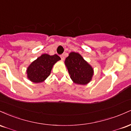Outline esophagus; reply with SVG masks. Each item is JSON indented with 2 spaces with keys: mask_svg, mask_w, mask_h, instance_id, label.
I'll use <instances>...</instances> for the list:
<instances>
[{
  "mask_svg": "<svg viewBox=\"0 0 131 131\" xmlns=\"http://www.w3.org/2000/svg\"><path fill=\"white\" fill-rule=\"evenodd\" d=\"M60 57H61V60H62V61H63L64 60V55H63H63H61V56H60Z\"/></svg>",
  "mask_w": 131,
  "mask_h": 131,
  "instance_id": "obj_1",
  "label": "esophagus"
}]
</instances>
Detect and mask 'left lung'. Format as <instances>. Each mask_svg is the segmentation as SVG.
Segmentation results:
<instances>
[{"label":"left lung","mask_w":131,"mask_h":131,"mask_svg":"<svg viewBox=\"0 0 131 131\" xmlns=\"http://www.w3.org/2000/svg\"><path fill=\"white\" fill-rule=\"evenodd\" d=\"M71 79L76 84L86 85L91 82L94 68L79 53L72 52L64 61Z\"/></svg>","instance_id":"1"}]
</instances>
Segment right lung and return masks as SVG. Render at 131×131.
<instances>
[{
	"label": "right lung",
	"instance_id": "obj_1",
	"mask_svg": "<svg viewBox=\"0 0 131 131\" xmlns=\"http://www.w3.org/2000/svg\"><path fill=\"white\" fill-rule=\"evenodd\" d=\"M60 60V57L57 54H42L27 68V78L34 83L43 82L50 74L53 66Z\"/></svg>",
	"mask_w": 131,
	"mask_h": 131
}]
</instances>
